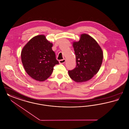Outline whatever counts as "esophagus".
<instances>
[{
  "instance_id": "34e87169",
  "label": "esophagus",
  "mask_w": 129,
  "mask_h": 129,
  "mask_svg": "<svg viewBox=\"0 0 129 129\" xmlns=\"http://www.w3.org/2000/svg\"><path fill=\"white\" fill-rule=\"evenodd\" d=\"M66 61V59H61V60H60L59 61V63H60V64H63V63H64Z\"/></svg>"
}]
</instances>
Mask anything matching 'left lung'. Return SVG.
<instances>
[{"mask_svg":"<svg viewBox=\"0 0 129 129\" xmlns=\"http://www.w3.org/2000/svg\"><path fill=\"white\" fill-rule=\"evenodd\" d=\"M76 66L69 71L70 77L81 83L90 80L98 72L103 59V51L97 42L89 35L83 34L79 42L73 43Z\"/></svg>","mask_w":129,"mask_h":129,"instance_id":"1","label":"left lung"}]
</instances>
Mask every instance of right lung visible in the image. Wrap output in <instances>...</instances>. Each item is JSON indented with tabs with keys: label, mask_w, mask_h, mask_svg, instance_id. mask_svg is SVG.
Segmentation results:
<instances>
[{
	"label": "right lung",
	"mask_w": 129,
	"mask_h": 129,
	"mask_svg": "<svg viewBox=\"0 0 129 129\" xmlns=\"http://www.w3.org/2000/svg\"><path fill=\"white\" fill-rule=\"evenodd\" d=\"M53 44L43 35L33 37L21 52V60L25 71L31 77L39 81L47 79L52 74L54 67L59 64Z\"/></svg>",
	"instance_id": "1"
}]
</instances>
